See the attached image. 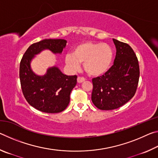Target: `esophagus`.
<instances>
[{"instance_id": "1", "label": "esophagus", "mask_w": 158, "mask_h": 158, "mask_svg": "<svg viewBox=\"0 0 158 158\" xmlns=\"http://www.w3.org/2000/svg\"><path fill=\"white\" fill-rule=\"evenodd\" d=\"M85 81V79L84 78H83V77H78V78H77V82L78 83H79V84H81V83H83Z\"/></svg>"}]
</instances>
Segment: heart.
Segmentation results:
<instances>
[{
    "label": "heart",
    "mask_w": 158,
    "mask_h": 158,
    "mask_svg": "<svg viewBox=\"0 0 158 158\" xmlns=\"http://www.w3.org/2000/svg\"><path fill=\"white\" fill-rule=\"evenodd\" d=\"M113 57V50L109 45L88 42L78 45L73 55L67 54L65 61L69 68L74 69L79 68V63H84L85 71L90 76L99 77L109 70Z\"/></svg>",
    "instance_id": "b5f03b06"
}]
</instances>
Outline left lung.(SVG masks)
<instances>
[{"label":"left lung","instance_id":"left-lung-1","mask_svg":"<svg viewBox=\"0 0 158 158\" xmlns=\"http://www.w3.org/2000/svg\"><path fill=\"white\" fill-rule=\"evenodd\" d=\"M116 48L114 65L102 76L93 78V103L101 110H113L135 95L139 79L137 57L129 44L113 39Z\"/></svg>","mask_w":158,"mask_h":158}]
</instances>
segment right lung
Here are the masks:
<instances>
[{"label":"right lung","instance_id":"right-lung-1","mask_svg":"<svg viewBox=\"0 0 158 158\" xmlns=\"http://www.w3.org/2000/svg\"><path fill=\"white\" fill-rule=\"evenodd\" d=\"M63 39H45L31 44L21 58L19 79L21 90L28 104L45 113H59L69 105L70 93L77 84V75L68 76L57 67L47 69L43 76L35 74L31 62L35 55L49 49L53 53H61L66 46Z\"/></svg>","mask_w":158,"mask_h":158}]
</instances>
